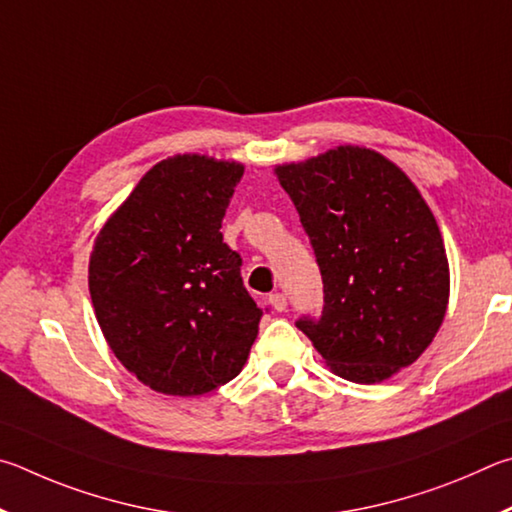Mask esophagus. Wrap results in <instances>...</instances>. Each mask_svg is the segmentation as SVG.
<instances>
[{
    "instance_id": "1",
    "label": "esophagus",
    "mask_w": 512,
    "mask_h": 512,
    "mask_svg": "<svg viewBox=\"0 0 512 512\" xmlns=\"http://www.w3.org/2000/svg\"><path fill=\"white\" fill-rule=\"evenodd\" d=\"M270 306H272L276 312H283L285 306H288V299H285V294L274 292V294H270Z\"/></svg>"
}]
</instances>
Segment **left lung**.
<instances>
[{
    "label": "left lung",
    "instance_id": "1",
    "mask_svg": "<svg viewBox=\"0 0 512 512\" xmlns=\"http://www.w3.org/2000/svg\"><path fill=\"white\" fill-rule=\"evenodd\" d=\"M299 211L324 279V310L299 319L335 375L389 380L441 328L450 263L441 229L405 170L364 146L274 168Z\"/></svg>",
    "mask_w": 512,
    "mask_h": 512
}]
</instances>
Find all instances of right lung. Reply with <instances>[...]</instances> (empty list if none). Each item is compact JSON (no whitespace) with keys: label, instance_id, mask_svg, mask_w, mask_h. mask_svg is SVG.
I'll list each match as a JSON object with an SVG mask.
<instances>
[{"label":"right lung","instance_id":"1","mask_svg":"<svg viewBox=\"0 0 512 512\" xmlns=\"http://www.w3.org/2000/svg\"><path fill=\"white\" fill-rule=\"evenodd\" d=\"M245 166L173 155L152 166L98 231L89 254L96 321L125 369L152 391L193 398L236 378L263 310L222 242Z\"/></svg>","mask_w":512,"mask_h":512}]
</instances>
